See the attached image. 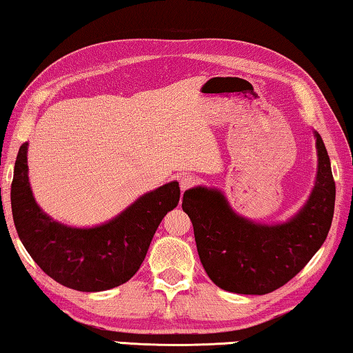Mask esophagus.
Instances as JSON below:
<instances>
[{"label": "esophagus", "instance_id": "esophagus-1", "mask_svg": "<svg viewBox=\"0 0 353 353\" xmlns=\"http://www.w3.org/2000/svg\"><path fill=\"white\" fill-rule=\"evenodd\" d=\"M195 183H197V180H195V176H192V175H184V176H181V178H180V188H181V191H186V189L192 188Z\"/></svg>", "mask_w": 353, "mask_h": 353}]
</instances>
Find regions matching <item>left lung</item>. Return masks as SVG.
<instances>
[{"label":"left lung","mask_w":353,"mask_h":353,"mask_svg":"<svg viewBox=\"0 0 353 353\" xmlns=\"http://www.w3.org/2000/svg\"><path fill=\"white\" fill-rule=\"evenodd\" d=\"M317 175L305 205L278 224L243 218L219 189L195 186L183 195L205 271L222 290L265 295L294 278L312 259L332 227L336 186L323 140L314 131Z\"/></svg>","instance_id":"obj_1"}]
</instances>
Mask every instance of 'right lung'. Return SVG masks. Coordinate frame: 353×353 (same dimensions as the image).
<instances>
[{"label": "right lung", "instance_id": "obj_1", "mask_svg": "<svg viewBox=\"0 0 353 353\" xmlns=\"http://www.w3.org/2000/svg\"><path fill=\"white\" fill-rule=\"evenodd\" d=\"M28 142L20 146L10 186L12 218L20 241L46 274L64 287L102 292L137 273L164 216L180 202L178 181L146 192L115 218L74 227L50 218L32 195Z\"/></svg>", "mask_w": 353, "mask_h": 353}]
</instances>
